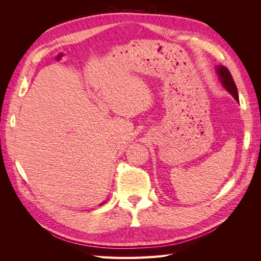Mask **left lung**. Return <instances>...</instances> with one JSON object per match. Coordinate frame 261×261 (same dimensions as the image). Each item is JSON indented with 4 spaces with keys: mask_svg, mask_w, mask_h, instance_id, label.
<instances>
[{
    "mask_svg": "<svg viewBox=\"0 0 261 261\" xmlns=\"http://www.w3.org/2000/svg\"><path fill=\"white\" fill-rule=\"evenodd\" d=\"M217 72L219 74V78L222 85L225 87V89L230 92L232 96L235 98L236 101H239V92L238 88H236V85L234 83L233 77L225 66H218L217 67Z\"/></svg>",
    "mask_w": 261,
    "mask_h": 261,
    "instance_id": "1",
    "label": "left lung"
}]
</instances>
